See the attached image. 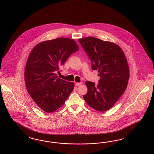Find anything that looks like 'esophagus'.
Here are the masks:
<instances>
[{"mask_svg": "<svg viewBox=\"0 0 154 154\" xmlns=\"http://www.w3.org/2000/svg\"><path fill=\"white\" fill-rule=\"evenodd\" d=\"M82 84V83L81 82H75V85L76 86V87H78V86H80Z\"/></svg>", "mask_w": 154, "mask_h": 154, "instance_id": "esophagus-1", "label": "esophagus"}]
</instances>
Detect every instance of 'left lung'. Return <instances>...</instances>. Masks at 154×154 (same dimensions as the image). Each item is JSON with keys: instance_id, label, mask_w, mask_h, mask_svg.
I'll return each instance as SVG.
<instances>
[{"instance_id": "obj_1", "label": "left lung", "mask_w": 154, "mask_h": 154, "mask_svg": "<svg viewBox=\"0 0 154 154\" xmlns=\"http://www.w3.org/2000/svg\"><path fill=\"white\" fill-rule=\"evenodd\" d=\"M79 42L92 62V70H97L100 77L97 85L85 82L88 92L84 99L98 111L109 110L128 86L129 68L124 52L118 44L94 37L79 38Z\"/></svg>"}]
</instances>
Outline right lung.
Wrapping results in <instances>:
<instances>
[{"instance_id":"1","label":"right lung","mask_w":154,"mask_h":154,"mask_svg":"<svg viewBox=\"0 0 154 154\" xmlns=\"http://www.w3.org/2000/svg\"><path fill=\"white\" fill-rule=\"evenodd\" d=\"M78 50L73 39L59 37L38 43L30 52L24 71L25 86L37 106L45 112L58 110L73 91V82L59 79L56 72Z\"/></svg>"}]
</instances>
